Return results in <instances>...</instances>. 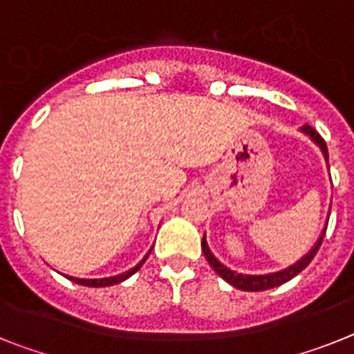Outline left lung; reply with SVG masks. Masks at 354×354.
I'll use <instances>...</instances> for the list:
<instances>
[{
    "label": "left lung",
    "instance_id": "left-lung-1",
    "mask_svg": "<svg viewBox=\"0 0 354 354\" xmlns=\"http://www.w3.org/2000/svg\"><path fill=\"white\" fill-rule=\"evenodd\" d=\"M299 131L303 135H306V137H308V139L319 147V149H321L322 156H324V160H326V165H328V147H326L324 140L321 139V135H319L317 131L313 130L312 126H308V124L303 126ZM326 226H328V219H326V224H324V228H322L321 235H319V239L315 241V244L312 245V250H310L308 253L303 254V257H301L297 262L292 263V266L285 267V269H281V270H276V272H267V274H244V272H236V270H232L230 267L224 266L219 258L212 253L210 248H208L207 233L203 235L201 248H203V253H205V257H207V260H208V263H210L212 269H214L215 272H217V274L224 279V281H228L232 287L241 288V290L260 292V290H267V288H274V287H278V285H283L285 281H288V279H292L294 276L299 274L301 270L305 269V267L312 262L313 257H315V253H317L319 248H321V242H322V239H324Z\"/></svg>",
    "mask_w": 354,
    "mask_h": 354
}]
</instances>
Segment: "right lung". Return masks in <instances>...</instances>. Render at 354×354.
Masks as SVG:
<instances>
[{"label": "right lung", "mask_w": 354, "mask_h": 354, "mask_svg": "<svg viewBox=\"0 0 354 354\" xmlns=\"http://www.w3.org/2000/svg\"><path fill=\"white\" fill-rule=\"evenodd\" d=\"M151 250H153V248H151ZM151 250L147 251L146 257H144L142 260L137 263V266L131 267V269L126 270V272H122V274L109 276V278H75V276H67V274H64V276H66L67 279H71V281H75V283L85 285V287H110V285H118V283H121V281H124V279L130 278V276H133L135 272H137V270L142 267V263L147 260V257H149Z\"/></svg>", "instance_id": "right-lung-1"}]
</instances>
